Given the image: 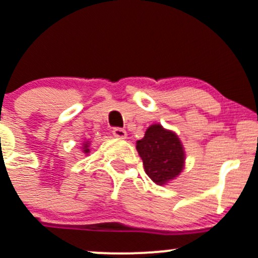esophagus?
Returning a JSON list of instances; mask_svg holds the SVG:
<instances>
[{"label": "esophagus", "mask_w": 258, "mask_h": 258, "mask_svg": "<svg viewBox=\"0 0 258 258\" xmlns=\"http://www.w3.org/2000/svg\"><path fill=\"white\" fill-rule=\"evenodd\" d=\"M113 136L117 137V139H126L127 136V132L124 131L123 128H119V127H116V128H113Z\"/></svg>", "instance_id": "obj_1"}]
</instances>
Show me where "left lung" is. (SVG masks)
<instances>
[{"instance_id":"1","label":"left lung","mask_w":258,"mask_h":258,"mask_svg":"<svg viewBox=\"0 0 258 258\" xmlns=\"http://www.w3.org/2000/svg\"><path fill=\"white\" fill-rule=\"evenodd\" d=\"M136 149L150 179L157 185H166L184 169L185 151L177 135L161 124H151Z\"/></svg>"}]
</instances>
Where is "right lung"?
Here are the masks:
<instances>
[{"label": "right lung", "instance_id": "1", "mask_svg": "<svg viewBox=\"0 0 258 258\" xmlns=\"http://www.w3.org/2000/svg\"><path fill=\"white\" fill-rule=\"evenodd\" d=\"M83 152L84 154H88L89 152V142L88 141H86L83 144Z\"/></svg>", "mask_w": 258, "mask_h": 258}]
</instances>
